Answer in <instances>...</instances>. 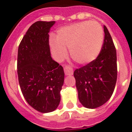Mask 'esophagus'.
<instances>
[{
	"label": "esophagus",
	"mask_w": 132,
	"mask_h": 132,
	"mask_svg": "<svg viewBox=\"0 0 132 132\" xmlns=\"http://www.w3.org/2000/svg\"><path fill=\"white\" fill-rule=\"evenodd\" d=\"M64 71L66 76H71L73 73V69L72 67L67 66V65L64 67Z\"/></svg>",
	"instance_id": "34e87169"
}]
</instances>
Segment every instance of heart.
<instances>
[{
    "label": "heart",
    "instance_id": "heart-1",
    "mask_svg": "<svg viewBox=\"0 0 132 132\" xmlns=\"http://www.w3.org/2000/svg\"><path fill=\"white\" fill-rule=\"evenodd\" d=\"M103 40V28L97 21H83L60 28L56 40H50V46L53 56L58 61L67 56V48H69L74 61L88 64L97 58Z\"/></svg>",
    "mask_w": 132,
    "mask_h": 132
}]
</instances>
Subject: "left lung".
<instances>
[{
  "instance_id": "8db88e82",
  "label": "left lung",
  "mask_w": 132,
  "mask_h": 132,
  "mask_svg": "<svg viewBox=\"0 0 132 132\" xmlns=\"http://www.w3.org/2000/svg\"><path fill=\"white\" fill-rule=\"evenodd\" d=\"M104 31V42L97 58L73 73L78 98L88 109H96L106 103L117 81L116 49L105 26Z\"/></svg>"
}]
</instances>
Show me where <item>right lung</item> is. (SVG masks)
<instances>
[{"label": "right lung", "instance_id": "obj_1", "mask_svg": "<svg viewBox=\"0 0 132 132\" xmlns=\"http://www.w3.org/2000/svg\"><path fill=\"white\" fill-rule=\"evenodd\" d=\"M54 23L35 22L18 48L17 74L21 92L31 107L43 113L59 106L65 77L63 67L51 56L48 33Z\"/></svg>", "mask_w": 132, "mask_h": 132}]
</instances>
